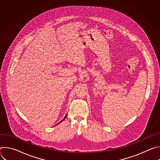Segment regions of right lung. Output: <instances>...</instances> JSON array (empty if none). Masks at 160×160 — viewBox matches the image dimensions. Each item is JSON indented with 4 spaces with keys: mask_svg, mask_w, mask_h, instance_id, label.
<instances>
[{
    "mask_svg": "<svg viewBox=\"0 0 160 160\" xmlns=\"http://www.w3.org/2000/svg\"><path fill=\"white\" fill-rule=\"evenodd\" d=\"M66 117H67V115H66V116H65V117H64V118H63V119H62V120H61V122H59V123H58V124H59V123H61V122H62V121H63V120H64V119H65V118H66ZM58 124H57V125H58Z\"/></svg>",
    "mask_w": 160,
    "mask_h": 160,
    "instance_id": "obj_1",
    "label": "right lung"
}]
</instances>
